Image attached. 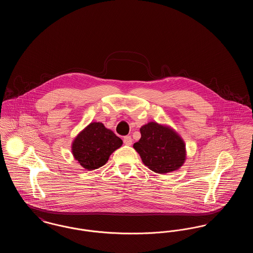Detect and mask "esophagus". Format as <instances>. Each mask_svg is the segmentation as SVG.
Wrapping results in <instances>:
<instances>
[{"mask_svg":"<svg viewBox=\"0 0 253 253\" xmlns=\"http://www.w3.org/2000/svg\"><path fill=\"white\" fill-rule=\"evenodd\" d=\"M123 142H124V144L127 145V146H130V145H132V137H131V136H130V135H127V136H124V138H123Z\"/></svg>","mask_w":253,"mask_h":253,"instance_id":"esophagus-1","label":"esophagus"}]
</instances>
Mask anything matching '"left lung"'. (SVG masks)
Masks as SVG:
<instances>
[{
  "mask_svg": "<svg viewBox=\"0 0 253 253\" xmlns=\"http://www.w3.org/2000/svg\"><path fill=\"white\" fill-rule=\"evenodd\" d=\"M141 137L133 144L151 170L165 174L179 169L186 160V145L179 133L168 125L150 121L140 128Z\"/></svg>",
  "mask_w": 253,
  "mask_h": 253,
  "instance_id": "left-lung-1",
  "label": "left lung"
}]
</instances>
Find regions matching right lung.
<instances>
[{
    "label": "right lung",
    "mask_w": 253,
    "mask_h": 253,
    "mask_svg": "<svg viewBox=\"0 0 253 253\" xmlns=\"http://www.w3.org/2000/svg\"><path fill=\"white\" fill-rule=\"evenodd\" d=\"M122 140L101 122H91L73 140V157L88 170L106 164L110 156L122 145Z\"/></svg>",
    "instance_id": "obj_1"
}]
</instances>
